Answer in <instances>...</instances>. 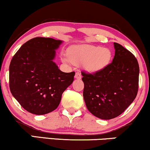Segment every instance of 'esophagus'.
<instances>
[{
  "label": "esophagus",
  "mask_w": 150,
  "mask_h": 150,
  "mask_svg": "<svg viewBox=\"0 0 150 150\" xmlns=\"http://www.w3.org/2000/svg\"><path fill=\"white\" fill-rule=\"evenodd\" d=\"M81 77H82V76H81V74L80 73L79 71H77L76 72V74H75V79H81Z\"/></svg>",
  "instance_id": "esophagus-1"
}]
</instances>
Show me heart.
<instances>
[{"label":"heart","mask_w":150,"mask_h":150,"mask_svg":"<svg viewBox=\"0 0 150 150\" xmlns=\"http://www.w3.org/2000/svg\"><path fill=\"white\" fill-rule=\"evenodd\" d=\"M112 58V53L108 48L92 44H78L70 47L67 54L61 56L64 63L82 65L86 71L97 72L108 65Z\"/></svg>","instance_id":"1"}]
</instances>
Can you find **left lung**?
Wrapping results in <instances>:
<instances>
[{
    "mask_svg": "<svg viewBox=\"0 0 150 150\" xmlns=\"http://www.w3.org/2000/svg\"><path fill=\"white\" fill-rule=\"evenodd\" d=\"M113 44L115 51L111 63L94 74L81 73L87 108L102 120L119 116L130 106L138 93V61L120 44Z\"/></svg>",
    "mask_w": 150,
    "mask_h": 150,
    "instance_id": "8db88e82",
    "label": "left lung"
}]
</instances>
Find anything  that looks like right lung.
Wrapping results in <instances>:
<instances>
[{
  "instance_id": "right-lung-1",
  "label": "right lung",
  "mask_w": 150,
  "mask_h": 150,
  "mask_svg": "<svg viewBox=\"0 0 150 150\" xmlns=\"http://www.w3.org/2000/svg\"><path fill=\"white\" fill-rule=\"evenodd\" d=\"M62 40L35 38L21 46L9 68L13 97L28 112L44 115L60 104L63 92L73 83L75 72H62L53 62Z\"/></svg>"
}]
</instances>
